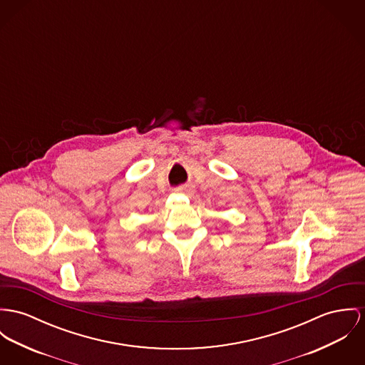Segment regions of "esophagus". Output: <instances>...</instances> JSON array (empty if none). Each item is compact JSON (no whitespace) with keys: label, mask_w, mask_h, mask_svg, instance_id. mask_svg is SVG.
I'll use <instances>...</instances> for the list:
<instances>
[{"label":"esophagus","mask_w":365,"mask_h":365,"mask_svg":"<svg viewBox=\"0 0 365 365\" xmlns=\"http://www.w3.org/2000/svg\"><path fill=\"white\" fill-rule=\"evenodd\" d=\"M176 192H180V193H193L192 187H189V186H182V187H178V189H176Z\"/></svg>","instance_id":"esophagus-1"}]
</instances>
